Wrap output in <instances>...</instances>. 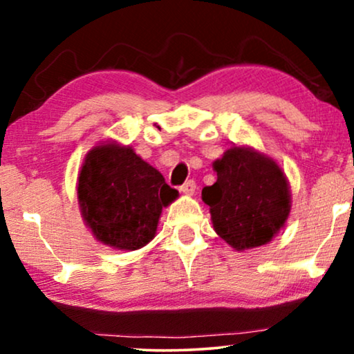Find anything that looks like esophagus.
<instances>
[{
	"label": "esophagus",
	"mask_w": 354,
	"mask_h": 354,
	"mask_svg": "<svg viewBox=\"0 0 354 354\" xmlns=\"http://www.w3.org/2000/svg\"><path fill=\"white\" fill-rule=\"evenodd\" d=\"M195 190H196V185H195V182H193V180H187L180 187V192L185 193V195H193V193H195Z\"/></svg>",
	"instance_id": "esophagus-1"
}]
</instances>
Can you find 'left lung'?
Segmentation results:
<instances>
[{
	"instance_id": "obj_1",
	"label": "left lung",
	"mask_w": 354,
	"mask_h": 354,
	"mask_svg": "<svg viewBox=\"0 0 354 354\" xmlns=\"http://www.w3.org/2000/svg\"><path fill=\"white\" fill-rule=\"evenodd\" d=\"M214 185L203 188L216 234L236 251L268 245L287 222L292 192L282 167L248 145H234L212 162Z\"/></svg>"
}]
</instances>
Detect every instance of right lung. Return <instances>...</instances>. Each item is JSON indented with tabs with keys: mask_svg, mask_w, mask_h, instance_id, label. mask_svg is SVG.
Returning <instances> with one entry per match:
<instances>
[{
	"mask_svg": "<svg viewBox=\"0 0 354 354\" xmlns=\"http://www.w3.org/2000/svg\"><path fill=\"white\" fill-rule=\"evenodd\" d=\"M178 196L130 145L106 140L86 153L77 178L82 219L100 243L135 251L154 239L162 207Z\"/></svg>",
	"mask_w": 354,
	"mask_h": 354,
	"instance_id": "1",
	"label": "right lung"
}]
</instances>
